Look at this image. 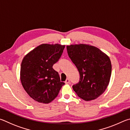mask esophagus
Instances as JSON below:
<instances>
[{
    "label": "esophagus",
    "mask_w": 130,
    "mask_h": 130,
    "mask_svg": "<svg viewBox=\"0 0 130 130\" xmlns=\"http://www.w3.org/2000/svg\"><path fill=\"white\" fill-rule=\"evenodd\" d=\"M70 83V79H67L65 81V83L66 84H67V83Z\"/></svg>",
    "instance_id": "1"
}]
</instances>
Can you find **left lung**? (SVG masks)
<instances>
[{"mask_svg":"<svg viewBox=\"0 0 130 130\" xmlns=\"http://www.w3.org/2000/svg\"><path fill=\"white\" fill-rule=\"evenodd\" d=\"M67 53L80 74L72 88L79 97L86 101L95 99L107 87L111 75L109 57L98 48L88 44L67 46Z\"/></svg>","mask_w":130,"mask_h":130,"instance_id":"8db88e82","label":"left lung"}]
</instances>
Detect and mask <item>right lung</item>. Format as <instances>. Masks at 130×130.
<instances>
[{
    "label": "right lung",
    "mask_w": 130,
    "mask_h": 130,
    "mask_svg": "<svg viewBox=\"0 0 130 130\" xmlns=\"http://www.w3.org/2000/svg\"><path fill=\"white\" fill-rule=\"evenodd\" d=\"M65 45L42 44L24 57L20 80L24 89L34 101L49 103L58 96L64 85L52 66L59 60Z\"/></svg>",
    "instance_id": "add662e5"
}]
</instances>
